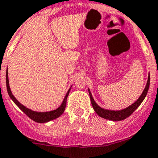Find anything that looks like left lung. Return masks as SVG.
Listing matches in <instances>:
<instances>
[{"label":"left lung","instance_id":"1","mask_svg":"<svg viewBox=\"0 0 158 158\" xmlns=\"http://www.w3.org/2000/svg\"><path fill=\"white\" fill-rule=\"evenodd\" d=\"M149 82H150V77H149V75H148L146 86H145V89H144V91H143L142 94L140 96V98H139L133 104H131L130 106H128V107L125 108V109L121 110H105V109H102V108H101L100 106H98V104L94 102V100L93 97H92V94H91L90 93V90L89 89V97H90L91 104L93 106L94 110L95 112H96L100 117H102V118H106V119H109V120L112 121L123 120V119H125V118H127L128 116H130V115L135 111V109L141 104V102H143V100L144 99L145 96L147 95V93H148V88H149Z\"/></svg>","mask_w":158,"mask_h":158}]
</instances>
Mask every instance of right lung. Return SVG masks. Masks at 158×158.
<instances>
[{
  "instance_id": "right-lung-1",
  "label": "right lung",
  "mask_w": 158,
  "mask_h": 158,
  "mask_svg": "<svg viewBox=\"0 0 158 158\" xmlns=\"http://www.w3.org/2000/svg\"><path fill=\"white\" fill-rule=\"evenodd\" d=\"M6 86H7V91L8 94L10 95V97L11 98V99L14 102V103L18 106V107L20 108L21 110L24 112L25 114H27V116L29 117L30 118H31L32 120L37 122V123H46V122H48V121L52 120V119H55V118H58L63 114L64 111L65 110V107H66V102H67V98L68 95L69 94V90L68 91V93L66 94V96H65L63 102L60 105V107H58L56 110H52V111H48V112H36L33 111V110H30L28 108H27L26 106H24L23 105L19 102L18 100L14 98V96L12 94V92L10 90V85H9V78H8V72H6Z\"/></svg>"
}]
</instances>
